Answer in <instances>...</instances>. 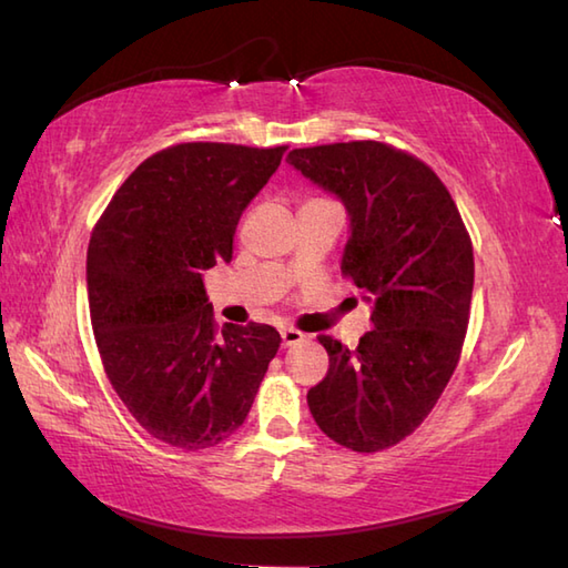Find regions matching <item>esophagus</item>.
Returning <instances> with one entry per match:
<instances>
[{"instance_id":"obj_1","label":"esophagus","mask_w":568,"mask_h":568,"mask_svg":"<svg viewBox=\"0 0 568 568\" xmlns=\"http://www.w3.org/2000/svg\"><path fill=\"white\" fill-rule=\"evenodd\" d=\"M281 337H283V347H293V344L305 339L303 332L295 329V327H283V329H281Z\"/></svg>"}]
</instances>
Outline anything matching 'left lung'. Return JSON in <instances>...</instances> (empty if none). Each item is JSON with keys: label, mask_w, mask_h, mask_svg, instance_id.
<instances>
[{"label": "left lung", "mask_w": 568, "mask_h": 568, "mask_svg": "<svg viewBox=\"0 0 568 568\" xmlns=\"http://www.w3.org/2000/svg\"><path fill=\"white\" fill-rule=\"evenodd\" d=\"M349 214L342 273L372 305L357 349L327 335V376L307 392L320 430L376 453L410 436L450 382L470 320L473 243L436 172L384 142H335L287 154Z\"/></svg>", "instance_id": "left-lung-1"}]
</instances>
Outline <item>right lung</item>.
<instances>
[{
    "instance_id": "obj_1",
    "label": "right lung",
    "mask_w": 568,
    "mask_h": 568,
    "mask_svg": "<svg viewBox=\"0 0 568 568\" xmlns=\"http://www.w3.org/2000/svg\"><path fill=\"white\" fill-rule=\"evenodd\" d=\"M285 148L184 142L144 160L91 233L88 305L105 374L138 424L166 446L226 440L281 347L271 325L219 332L202 271L231 261L243 209Z\"/></svg>"
}]
</instances>
